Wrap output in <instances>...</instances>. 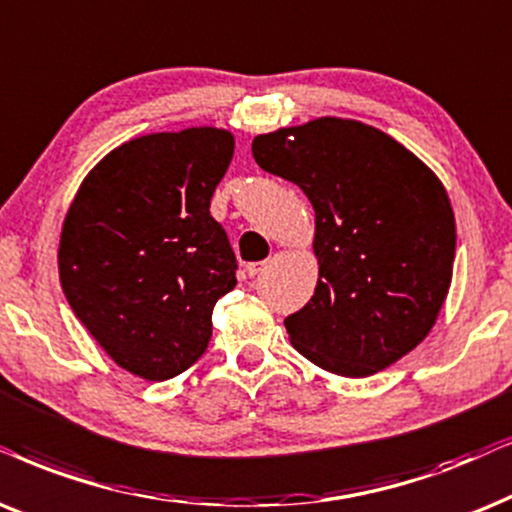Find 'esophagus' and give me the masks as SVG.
<instances>
[{"mask_svg":"<svg viewBox=\"0 0 512 512\" xmlns=\"http://www.w3.org/2000/svg\"><path fill=\"white\" fill-rule=\"evenodd\" d=\"M263 270H265V261H261V263H249V265H247V275H249V277L261 275Z\"/></svg>","mask_w":512,"mask_h":512,"instance_id":"1","label":"esophagus"}]
</instances>
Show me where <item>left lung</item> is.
<instances>
[{
	"label": "left lung",
	"mask_w": 512,
	"mask_h": 512,
	"mask_svg": "<svg viewBox=\"0 0 512 512\" xmlns=\"http://www.w3.org/2000/svg\"><path fill=\"white\" fill-rule=\"evenodd\" d=\"M251 152L315 209L320 280L284 320L291 345L348 378L414 350L440 315L454 268V211L440 178L355 119L322 117L256 136Z\"/></svg>",
	"instance_id": "left-lung-1"
}]
</instances>
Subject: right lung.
<instances>
[{
	"mask_svg": "<svg viewBox=\"0 0 512 512\" xmlns=\"http://www.w3.org/2000/svg\"><path fill=\"white\" fill-rule=\"evenodd\" d=\"M232 150L214 126L134 138L91 169L65 216L58 270L72 313L145 381L204 355L214 305L237 284L235 251L209 214Z\"/></svg>",
	"mask_w": 512,
	"mask_h": 512,
	"instance_id": "add662e5",
	"label": "right lung"
}]
</instances>
